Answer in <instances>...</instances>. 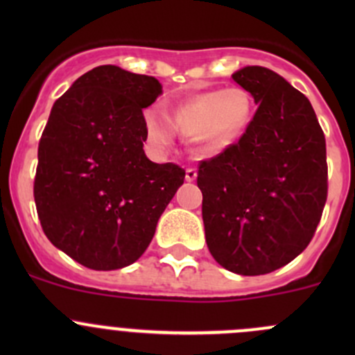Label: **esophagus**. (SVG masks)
Segmentation results:
<instances>
[{
    "label": "esophagus",
    "instance_id": "obj_1",
    "mask_svg": "<svg viewBox=\"0 0 355 355\" xmlns=\"http://www.w3.org/2000/svg\"><path fill=\"white\" fill-rule=\"evenodd\" d=\"M196 178H198V171H196V168H187V170H185V180L194 182Z\"/></svg>",
    "mask_w": 355,
    "mask_h": 355
}]
</instances>
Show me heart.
<instances>
[{
	"instance_id": "1",
	"label": "heart",
	"mask_w": 355,
	"mask_h": 355,
	"mask_svg": "<svg viewBox=\"0 0 355 355\" xmlns=\"http://www.w3.org/2000/svg\"><path fill=\"white\" fill-rule=\"evenodd\" d=\"M254 114L252 98L242 87L206 91L178 105L170 118L159 111H146L148 134L156 144H168L171 124L192 137L200 153H216L234 144L249 127Z\"/></svg>"
}]
</instances>
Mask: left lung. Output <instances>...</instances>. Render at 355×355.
<instances>
[{"label":"left lung","mask_w":355,"mask_h":355,"mask_svg":"<svg viewBox=\"0 0 355 355\" xmlns=\"http://www.w3.org/2000/svg\"><path fill=\"white\" fill-rule=\"evenodd\" d=\"M257 110L235 144L199 163L211 256L257 277L285 266L313 241L328 196L327 141L309 99L264 67L232 75Z\"/></svg>","instance_id":"8db88e82"}]
</instances>
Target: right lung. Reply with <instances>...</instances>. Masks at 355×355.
I'll return each mask as SVG.
<instances>
[{"instance_id":"obj_1","label":"right lung","mask_w":355,"mask_h":355,"mask_svg":"<svg viewBox=\"0 0 355 355\" xmlns=\"http://www.w3.org/2000/svg\"><path fill=\"white\" fill-rule=\"evenodd\" d=\"M157 78L103 65L53 105L37 149L34 200L53 245L98 271L135 263L155 237L185 170L148 159L142 108Z\"/></svg>"}]
</instances>
